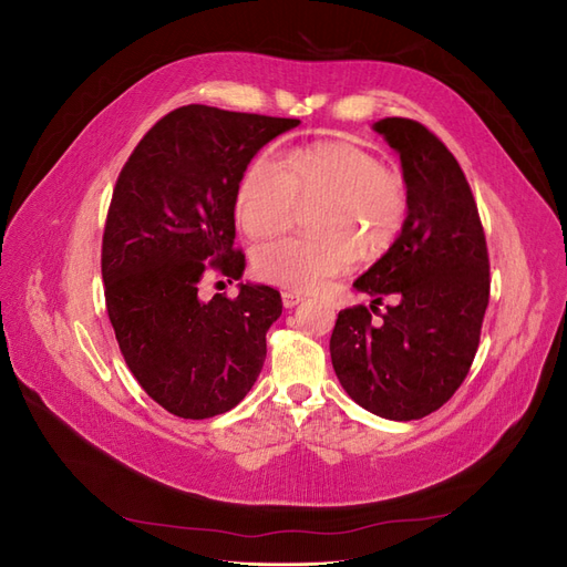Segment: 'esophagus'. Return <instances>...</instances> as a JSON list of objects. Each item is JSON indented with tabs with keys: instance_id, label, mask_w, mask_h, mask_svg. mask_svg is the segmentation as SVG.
Returning a JSON list of instances; mask_svg holds the SVG:
<instances>
[{
	"instance_id": "esophagus-1",
	"label": "esophagus",
	"mask_w": 567,
	"mask_h": 567,
	"mask_svg": "<svg viewBox=\"0 0 567 567\" xmlns=\"http://www.w3.org/2000/svg\"><path fill=\"white\" fill-rule=\"evenodd\" d=\"M281 300H284V307H286V310H290V307L300 305V302L305 300V296H302V293H296V290H284V293H281Z\"/></svg>"
}]
</instances>
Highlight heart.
Listing matches in <instances>:
<instances>
[{
	"label": "heart",
	"mask_w": 567,
	"mask_h": 567,
	"mask_svg": "<svg viewBox=\"0 0 567 567\" xmlns=\"http://www.w3.org/2000/svg\"><path fill=\"white\" fill-rule=\"evenodd\" d=\"M315 231L255 248V274L267 284L310 293L357 257L383 255L404 229L409 184L398 169L348 142H319L288 151L284 161L262 151L238 184L236 217L248 236L284 231L298 200H315Z\"/></svg>",
	"instance_id": "b5f03b06"
}]
</instances>
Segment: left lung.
I'll return each instance as SVG.
<instances>
[{
  "label": "left lung",
  "instance_id": "8db88e82",
  "mask_svg": "<svg viewBox=\"0 0 567 567\" xmlns=\"http://www.w3.org/2000/svg\"><path fill=\"white\" fill-rule=\"evenodd\" d=\"M373 130L400 153L409 184L404 229L354 288L394 300L381 321L364 305L340 310L331 362L340 385L371 414L414 421L458 390L477 352L489 302V257L461 165L416 120L385 117Z\"/></svg>",
  "mask_w": 567,
  "mask_h": 567
}]
</instances>
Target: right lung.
I'll return each instance as SVG.
<instances>
[{
	"instance_id": "obj_1",
	"label": "right lung",
	"mask_w": 567,
	"mask_h": 567,
	"mask_svg": "<svg viewBox=\"0 0 567 567\" xmlns=\"http://www.w3.org/2000/svg\"><path fill=\"white\" fill-rule=\"evenodd\" d=\"M298 125L182 106L144 134L117 177L101 246L109 319L134 379L179 419L225 414L262 371L279 290L238 284L234 300H203L198 286L210 269L244 277L238 184L257 151Z\"/></svg>"
}]
</instances>
